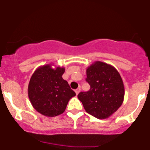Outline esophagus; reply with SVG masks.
Wrapping results in <instances>:
<instances>
[{"label":"esophagus","mask_w":150,"mask_h":150,"mask_svg":"<svg viewBox=\"0 0 150 150\" xmlns=\"http://www.w3.org/2000/svg\"><path fill=\"white\" fill-rule=\"evenodd\" d=\"M75 93H76V95H78L79 91H80V88H77V89H75Z\"/></svg>","instance_id":"esophagus-1"}]
</instances>
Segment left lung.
<instances>
[{"label": "left lung", "mask_w": 150, "mask_h": 150, "mask_svg": "<svg viewBox=\"0 0 150 150\" xmlns=\"http://www.w3.org/2000/svg\"><path fill=\"white\" fill-rule=\"evenodd\" d=\"M86 81L90 90L77 96L89 114L98 119L111 116L122 105L125 96L122 79L110 64L95 62L86 69Z\"/></svg>", "instance_id": "left-lung-1"}]
</instances>
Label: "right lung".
<instances>
[{
    "label": "right lung",
    "instance_id": "right-lung-1",
    "mask_svg": "<svg viewBox=\"0 0 150 150\" xmlns=\"http://www.w3.org/2000/svg\"><path fill=\"white\" fill-rule=\"evenodd\" d=\"M65 68L52 64L39 66L28 84V93L33 107L45 116L54 117L65 111L71 98L76 96L62 78Z\"/></svg>",
    "mask_w": 150,
    "mask_h": 150
}]
</instances>
